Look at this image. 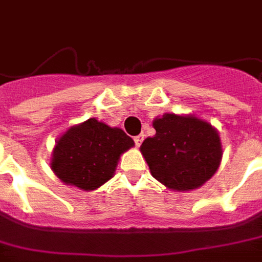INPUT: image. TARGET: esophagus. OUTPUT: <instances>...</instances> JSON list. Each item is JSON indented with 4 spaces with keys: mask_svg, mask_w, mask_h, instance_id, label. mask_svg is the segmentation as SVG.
<instances>
[{
    "mask_svg": "<svg viewBox=\"0 0 262 262\" xmlns=\"http://www.w3.org/2000/svg\"><path fill=\"white\" fill-rule=\"evenodd\" d=\"M133 140H135V144H136L137 147H140V144L143 143V140H144V135L141 133V135H139V136L135 137Z\"/></svg>",
    "mask_w": 262,
    "mask_h": 262,
    "instance_id": "34e87169",
    "label": "esophagus"
}]
</instances>
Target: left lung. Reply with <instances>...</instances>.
Instances as JSON below:
<instances>
[{
  "label": "left lung",
  "mask_w": 262,
  "mask_h": 262,
  "mask_svg": "<svg viewBox=\"0 0 262 262\" xmlns=\"http://www.w3.org/2000/svg\"><path fill=\"white\" fill-rule=\"evenodd\" d=\"M156 136L140 151L151 175L172 190H193L214 175L221 158V139L214 127L195 116L165 114L152 122Z\"/></svg>",
  "instance_id": "8db88e82"
}]
</instances>
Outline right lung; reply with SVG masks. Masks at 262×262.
<instances>
[{"label":"right lung","mask_w":262,"mask_h":262,"mask_svg":"<svg viewBox=\"0 0 262 262\" xmlns=\"http://www.w3.org/2000/svg\"><path fill=\"white\" fill-rule=\"evenodd\" d=\"M133 146L122 129L92 118L62 135L52 152L51 168L68 185L94 190L111 179L121 154Z\"/></svg>","instance_id":"add662e5"}]
</instances>
